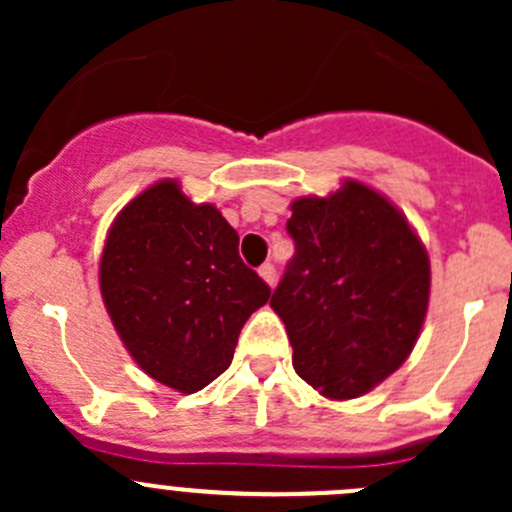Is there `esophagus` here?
Listing matches in <instances>:
<instances>
[{"label":"esophagus","instance_id":"esophagus-1","mask_svg":"<svg viewBox=\"0 0 512 512\" xmlns=\"http://www.w3.org/2000/svg\"><path fill=\"white\" fill-rule=\"evenodd\" d=\"M260 277L267 282V285L275 287V282H277V270H275V265H272V262H265V265L260 267Z\"/></svg>","mask_w":512,"mask_h":512}]
</instances>
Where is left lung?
Listing matches in <instances>:
<instances>
[{
    "label": "left lung",
    "mask_w": 512,
    "mask_h": 512,
    "mask_svg": "<svg viewBox=\"0 0 512 512\" xmlns=\"http://www.w3.org/2000/svg\"><path fill=\"white\" fill-rule=\"evenodd\" d=\"M294 257L270 299L292 366L327 399H356L394 374L421 334L431 292L423 242L396 205L359 180L297 198Z\"/></svg>",
    "instance_id": "obj_1"
}]
</instances>
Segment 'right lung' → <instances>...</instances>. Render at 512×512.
<instances>
[{
  "instance_id": "1",
  "label": "right lung",
  "mask_w": 512,
  "mask_h": 512,
  "mask_svg": "<svg viewBox=\"0 0 512 512\" xmlns=\"http://www.w3.org/2000/svg\"><path fill=\"white\" fill-rule=\"evenodd\" d=\"M220 210L160 180L113 220L98 282L118 337L151 379L195 394L230 366L272 289L240 260Z\"/></svg>"
}]
</instances>
